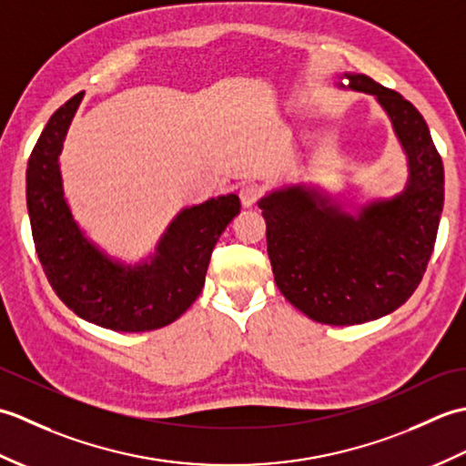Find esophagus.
I'll return each instance as SVG.
<instances>
[{"label":"esophagus","mask_w":466,"mask_h":466,"mask_svg":"<svg viewBox=\"0 0 466 466\" xmlns=\"http://www.w3.org/2000/svg\"><path fill=\"white\" fill-rule=\"evenodd\" d=\"M262 196L260 186L256 184H246L240 187V200L244 208H252L256 202H258V198Z\"/></svg>","instance_id":"34e87169"}]
</instances>
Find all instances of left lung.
Wrapping results in <instances>:
<instances>
[{"instance_id":"8db88e82","label":"left lung","mask_w":466,"mask_h":466,"mask_svg":"<svg viewBox=\"0 0 466 466\" xmlns=\"http://www.w3.org/2000/svg\"><path fill=\"white\" fill-rule=\"evenodd\" d=\"M334 84L382 107L407 156V184L360 206L314 182L284 184L258 208L284 299L316 322L350 326L394 312L417 290L437 240L444 170L427 122L400 94L364 74L344 72Z\"/></svg>"}]
</instances>
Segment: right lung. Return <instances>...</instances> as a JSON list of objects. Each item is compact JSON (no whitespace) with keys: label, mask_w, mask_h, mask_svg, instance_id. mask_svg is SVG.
I'll return each mask as SVG.
<instances>
[{"label":"right lung","mask_w":466,"mask_h":466,"mask_svg":"<svg viewBox=\"0 0 466 466\" xmlns=\"http://www.w3.org/2000/svg\"><path fill=\"white\" fill-rule=\"evenodd\" d=\"M82 100L84 92L57 107L27 160L25 196L37 258L59 300L80 319L116 332L162 329L200 296L214 246L240 214V198L224 194L182 208L142 260L112 256L76 220L64 192L59 154Z\"/></svg>","instance_id":"right-lung-1"}]
</instances>
